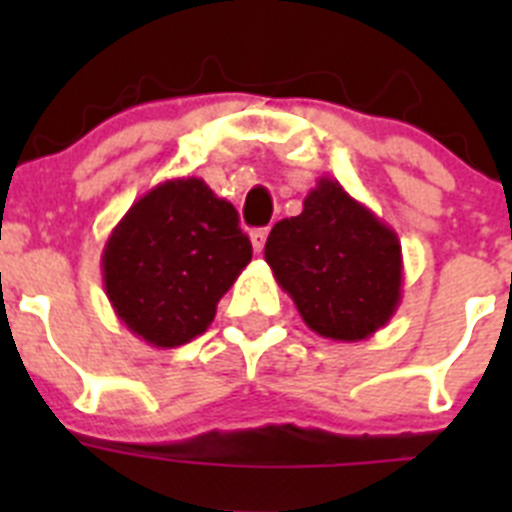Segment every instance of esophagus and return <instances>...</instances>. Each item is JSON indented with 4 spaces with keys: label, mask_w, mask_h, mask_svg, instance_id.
Here are the masks:
<instances>
[{
    "label": "esophagus",
    "mask_w": 512,
    "mask_h": 512,
    "mask_svg": "<svg viewBox=\"0 0 512 512\" xmlns=\"http://www.w3.org/2000/svg\"><path fill=\"white\" fill-rule=\"evenodd\" d=\"M266 235H269V230H266V228H256V230H251V246H253V251H256V253L264 251V246H266Z\"/></svg>",
    "instance_id": "obj_1"
}]
</instances>
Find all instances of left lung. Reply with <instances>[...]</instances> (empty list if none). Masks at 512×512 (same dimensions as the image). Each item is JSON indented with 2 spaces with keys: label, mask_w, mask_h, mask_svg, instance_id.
<instances>
[{
  "label": "left lung",
  "mask_w": 512,
  "mask_h": 512,
  "mask_svg": "<svg viewBox=\"0 0 512 512\" xmlns=\"http://www.w3.org/2000/svg\"><path fill=\"white\" fill-rule=\"evenodd\" d=\"M264 259L307 328L330 341H366L400 307V238L328 176L300 215L271 228Z\"/></svg>",
  "instance_id": "obj_1"
}]
</instances>
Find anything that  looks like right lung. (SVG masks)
<instances>
[{
    "label": "right lung",
    "instance_id": "right-lung-1",
    "mask_svg": "<svg viewBox=\"0 0 512 512\" xmlns=\"http://www.w3.org/2000/svg\"><path fill=\"white\" fill-rule=\"evenodd\" d=\"M238 212L197 176L156 184L112 228L102 282L120 323L153 348L202 336L251 261Z\"/></svg>",
    "mask_w": 512,
    "mask_h": 512
}]
</instances>
